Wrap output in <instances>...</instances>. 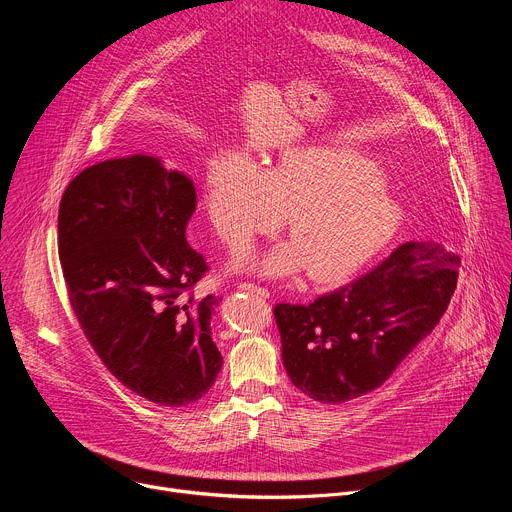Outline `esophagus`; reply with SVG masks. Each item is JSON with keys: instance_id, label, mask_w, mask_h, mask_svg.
<instances>
[{"instance_id": "esophagus-1", "label": "esophagus", "mask_w": 512, "mask_h": 512, "mask_svg": "<svg viewBox=\"0 0 512 512\" xmlns=\"http://www.w3.org/2000/svg\"><path fill=\"white\" fill-rule=\"evenodd\" d=\"M241 287H243V289H251V291H255V294H259L261 298H269V296H271V291H269L267 287H263V285H257V283H251V281H245V283H241Z\"/></svg>"}]
</instances>
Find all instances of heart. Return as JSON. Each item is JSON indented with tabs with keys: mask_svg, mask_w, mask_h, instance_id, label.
<instances>
[{
	"mask_svg": "<svg viewBox=\"0 0 512 512\" xmlns=\"http://www.w3.org/2000/svg\"><path fill=\"white\" fill-rule=\"evenodd\" d=\"M204 182L208 223L233 253L249 251L287 214L291 243L259 261L269 275L308 267L318 283L346 279L393 239L403 221L379 168L342 148H291L265 170L225 150L208 162Z\"/></svg>",
	"mask_w": 512,
	"mask_h": 512,
	"instance_id": "1",
	"label": "heart"
}]
</instances>
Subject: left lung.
Segmentation results:
<instances>
[{
    "mask_svg": "<svg viewBox=\"0 0 512 512\" xmlns=\"http://www.w3.org/2000/svg\"><path fill=\"white\" fill-rule=\"evenodd\" d=\"M460 263L442 245L409 241L306 306L277 304L273 316L291 383L320 403H344L381 387L448 310Z\"/></svg>",
    "mask_w": 512,
    "mask_h": 512,
    "instance_id": "left-lung-1",
    "label": "left lung"
}]
</instances>
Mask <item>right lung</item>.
<instances>
[{"label":"right lung","mask_w":512,"mask_h":512,"mask_svg":"<svg viewBox=\"0 0 512 512\" xmlns=\"http://www.w3.org/2000/svg\"><path fill=\"white\" fill-rule=\"evenodd\" d=\"M194 210L192 182L150 156L83 170L58 208L68 302L89 344L119 383L166 407L198 401L223 367L218 298H194L208 271L186 241Z\"/></svg>","instance_id":"add662e5"}]
</instances>
